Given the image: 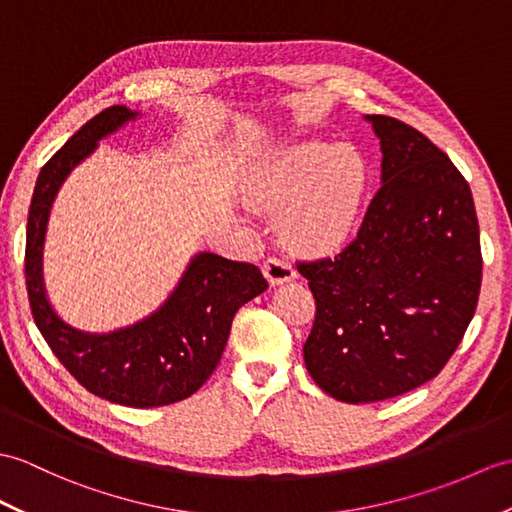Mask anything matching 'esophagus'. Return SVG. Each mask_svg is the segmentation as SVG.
Here are the masks:
<instances>
[{"label":"esophagus","mask_w":512,"mask_h":512,"mask_svg":"<svg viewBox=\"0 0 512 512\" xmlns=\"http://www.w3.org/2000/svg\"><path fill=\"white\" fill-rule=\"evenodd\" d=\"M264 275L272 285H279L294 279L296 270L285 257H268L264 261Z\"/></svg>","instance_id":"esophagus-1"}]
</instances>
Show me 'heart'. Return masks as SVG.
Wrapping results in <instances>:
<instances>
[{"mask_svg":"<svg viewBox=\"0 0 512 512\" xmlns=\"http://www.w3.org/2000/svg\"><path fill=\"white\" fill-rule=\"evenodd\" d=\"M368 189V163L358 150L325 141L283 148L261 168L257 200L290 205L285 227L296 242L314 248L347 240L358 224Z\"/></svg>","mask_w":512,"mask_h":512,"instance_id":"b5f03b06","label":"heart"}]
</instances>
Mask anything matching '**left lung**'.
Returning <instances> with one entry per match:
<instances>
[{
    "mask_svg": "<svg viewBox=\"0 0 512 512\" xmlns=\"http://www.w3.org/2000/svg\"><path fill=\"white\" fill-rule=\"evenodd\" d=\"M366 120L382 144L384 183L338 255L296 261L316 301L307 373L347 403L399 397L441 373L482 285L465 176L417 128L388 115Z\"/></svg>",
    "mask_w": 512,
    "mask_h": 512,
    "instance_id": "obj_1",
    "label": "left lung"
}]
</instances>
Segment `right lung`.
I'll use <instances>...</instances> for the list:
<instances>
[{"mask_svg":"<svg viewBox=\"0 0 512 512\" xmlns=\"http://www.w3.org/2000/svg\"><path fill=\"white\" fill-rule=\"evenodd\" d=\"M137 113L104 109L71 135L47 161L34 185L26 227V288L32 318L67 371L93 395L130 408L170 406L207 382L227 347L235 312L268 288L255 264L200 253L157 314L115 334L71 329L45 299L41 248L47 213L69 170L93 152L95 141Z\"/></svg>","mask_w":512,"mask_h":512,"instance_id":"obj_1","label":"right lung"}]
</instances>
